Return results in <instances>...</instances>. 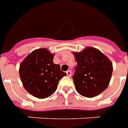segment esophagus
Returning a JSON list of instances; mask_svg holds the SVG:
<instances>
[{
	"instance_id": "obj_1",
	"label": "esophagus",
	"mask_w": 128,
	"mask_h": 128,
	"mask_svg": "<svg viewBox=\"0 0 128 128\" xmlns=\"http://www.w3.org/2000/svg\"><path fill=\"white\" fill-rule=\"evenodd\" d=\"M66 74H67V75L68 76V77H71V75H72V72H71V70H67Z\"/></svg>"
}]
</instances>
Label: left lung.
<instances>
[{
  "mask_svg": "<svg viewBox=\"0 0 128 128\" xmlns=\"http://www.w3.org/2000/svg\"><path fill=\"white\" fill-rule=\"evenodd\" d=\"M73 54L78 65L72 80L78 93L92 98L104 91L112 73V64L110 60L93 47H86Z\"/></svg>",
  "mask_w": 128,
  "mask_h": 128,
  "instance_id": "8db88e82",
  "label": "left lung"
}]
</instances>
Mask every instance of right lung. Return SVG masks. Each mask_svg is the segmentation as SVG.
I'll return each mask as SVG.
<instances>
[{"label": "right lung", "mask_w": 128, "mask_h": 128, "mask_svg": "<svg viewBox=\"0 0 128 128\" xmlns=\"http://www.w3.org/2000/svg\"><path fill=\"white\" fill-rule=\"evenodd\" d=\"M54 55L47 48L32 51L21 62L19 74L24 88L39 99L50 96L56 92L59 81L66 73L53 63Z\"/></svg>", "instance_id": "obj_1"}]
</instances>
